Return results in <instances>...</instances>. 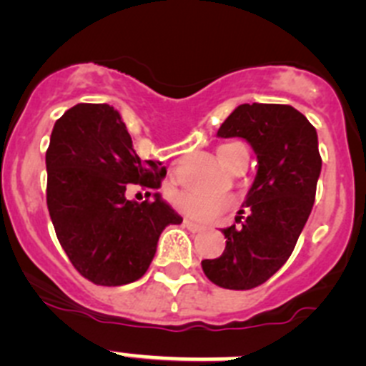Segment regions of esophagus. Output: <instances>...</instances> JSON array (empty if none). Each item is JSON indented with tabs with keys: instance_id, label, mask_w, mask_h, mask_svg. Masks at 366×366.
I'll list each match as a JSON object with an SVG mask.
<instances>
[{
	"instance_id": "1",
	"label": "esophagus",
	"mask_w": 366,
	"mask_h": 366,
	"mask_svg": "<svg viewBox=\"0 0 366 366\" xmlns=\"http://www.w3.org/2000/svg\"><path fill=\"white\" fill-rule=\"evenodd\" d=\"M183 226L187 227L188 231H192V233H199V231L204 229V226H201V224L194 222V220H188V219L183 220Z\"/></svg>"
}]
</instances>
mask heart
<instances>
[{
  "mask_svg": "<svg viewBox=\"0 0 366 366\" xmlns=\"http://www.w3.org/2000/svg\"><path fill=\"white\" fill-rule=\"evenodd\" d=\"M234 146L237 144H224L217 149L220 162L226 167H231V162H233L231 149ZM172 204L190 219L209 222V220L219 219L224 212H227L233 206V199L227 197V195H212L197 190H179L172 195Z\"/></svg>",
  "mask_w": 366,
  "mask_h": 366,
  "instance_id": "b5f03b06",
  "label": "heart"
}]
</instances>
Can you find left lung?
Segmentation results:
<instances>
[{"label":"left lung","instance_id":"obj_1","mask_svg":"<svg viewBox=\"0 0 366 366\" xmlns=\"http://www.w3.org/2000/svg\"><path fill=\"white\" fill-rule=\"evenodd\" d=\"M217 135L247 140L258 172L237 217L244 222L222 229L226 249L202 259V272L220 288L251 290L287 263L313 208L322 169L317 129L290 104L252 103L234 108Z\"/></svg>","mask_w":366,"mask_h":366}]
</instances>
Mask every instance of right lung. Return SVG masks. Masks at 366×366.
Instances as JSON below:
<instances>
[{
  "label": "right lung",
  "instance_id": "right-lung-1",
  "mask_svg": "<svg viewBox=\"0 0 366 366\" xmlns=\"http://www.w3.org/2000/svg\"><path fill=\"white\" fill-rule=\"evenodd\" d=\"M49 217L74 269L101 287L140 280L169 224L183 219L154 194L129 201V183L147 195L162 187L160 162H142L121 115L110 104L79 103L55 122L46 151Z\"/></svg>",
  "mask_w": 366,
  "mask_h": 366
}]
</instances>
